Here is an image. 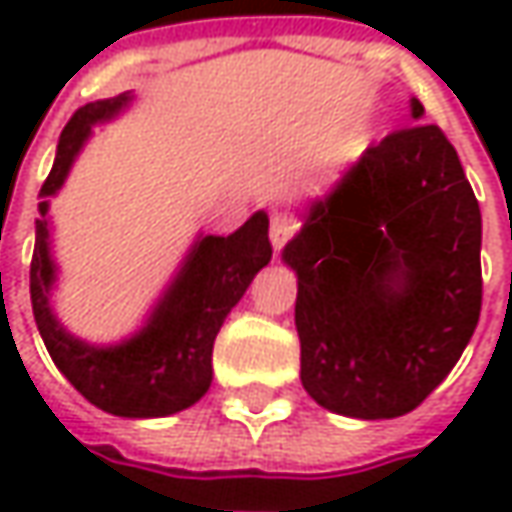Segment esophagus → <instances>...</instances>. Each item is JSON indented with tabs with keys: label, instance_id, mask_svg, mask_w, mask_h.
<instances>
[{
	"label": "esophagus",
	"instance_id": "34e87169",
	"mask_svg": "<svg viewBox=\"0 0 512 512\" xmlns=\"http://www.w3.org/2000/svg\"><path fill=\"white\" fill-rule=\"evenodd\" d=\"M270 245L276 247V250H282L287 245V239L296 233V225H293V219H287L282 213H276V216H270Z\"/></svg>",
	"mask_w": 512,
	"mask_h": 512
}]
</instances>
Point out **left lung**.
I'll return each instance as SVG.
<instances>
[{"label":"left lung","instance_id":"obj_1","mask_svg":"<svg viewBox=\"0 0 512 512\" xmlns=\"http://www.w3.org/2000/svg\"><path fill=\"white\" fill-rule=\"evenodd\" d=\"M410 113L424 116L419 99ZM479 259L482 210L442 130L419 122L364 150L282 250L310 399L350 419L419 407L479 325Z\"/></svg>","mask_w":512,"mask_h":512}]
</instances>
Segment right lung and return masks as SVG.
I'll list each match as a JSON object with an SVG mask.
<instances>
[{"mask_svg":"<svg viewBox=\"0 0 512 512\" xmlns=\"http://www.w3.org/2000/svg\"><path fill=\"white\" fill-rule=\"evenodd\" d=\"M133 93L99 99L73 113L56 145V159L39 190L36 247L30 262V302L53 364L90 404L125 419H159L187 410L213 382V342L239 305L253 276L270 262L267 213L256 210L230 236H196L148 322L116 344H90L73 336L50 307L56 262L50 253V196H56L93 125L116 119Z\"/></svg>","mask_w":512,"mask_h":512,"instance_id":"obj_1","label":"right lung"}]
</instances>
